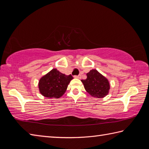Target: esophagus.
Masks as SVG:
<instances>
[{
    "instance_id": "esophagus-1",
    "label": "esophagus",
    "mask_w": 149,
    "mask_h": 149,
    "mask_svg": "<svg viewBox=\"0 0 149 149\" xmlns=\"http://www.w3.org/2000/svg\"><path fill=\"white\" fill-rule=\"evenodd\" d=\"M74 77L76 78V79H80V78H81V75H75Z\"/></svg>"
}]
</instances>
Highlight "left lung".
<instances>
[{"label": "left lung", "mask_w": 149, "mask_h": 149, "mask_svg": "<svg viewBox=\"0 0 149 149\" xmlns=\"http://www.w3.org/2000/svg\"><path fill=\"white\" fill-rule=\"evenodd\" d=\"M87 79H82L81 82L85 91L93 97L104 98L109 93V81L97 70H90L87 74Z\"/></svg>", "instance_id": "left-lung-1"}]
</instances>
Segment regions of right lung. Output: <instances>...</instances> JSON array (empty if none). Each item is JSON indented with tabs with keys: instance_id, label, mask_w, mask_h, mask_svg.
Wrapping results in <instances>:
<instances>
[{
	"instance_id": "1",
	"label": "right lung",
	"mask_w": 149,
	"mask_h": 149,
	"mask_svg": "<svg viewBox=\"0 0 149 149\" xmlns=\"http://www.w3.org/2000/svg\"><path fill=\"white\" fill-rule=\"evenodd\" d=\"M72 79V75H66L54 68L40 78L38 84L39 92L47 98L58 99L66 91Z\"/></svg>"
}]
</instances>
